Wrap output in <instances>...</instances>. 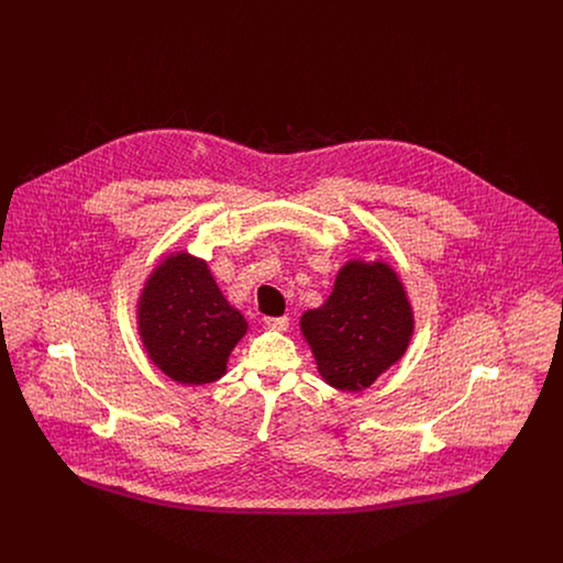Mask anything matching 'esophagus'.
<instances>
[{"label":"esophagus","instance_id":"34e87169","mask_svg":"<svg viewBox=\"0 0 563 563\" xmlns=\"http://www.w3.org/2000/svg\"><path fill=\"white\" fill-rule=\"evenodd\" d=\"M264 324L273 331H286L288 324H290V319L288 317H268V319H264Z\"/></svg>","mask_w":563,"mask_h":563}]
</instances>
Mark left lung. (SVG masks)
<instances>
[{
	"mask_svg": "<svg viewBox=\"0 0 563 563\" xmlns=\"http://www.w3.org/2000/svg\"><path fill=\"white\" fill-rule=\"evenodd\" d=\"M324 384L360 393L395 366L413 335V310L399 273L382 260H349L333 290L301 317Z\"/></svg>",
	"mask_w": 563,
	"mask_h": 563,
	"instance_id": "left-lung-1",
	"label": "left lung"
}]
</instances>
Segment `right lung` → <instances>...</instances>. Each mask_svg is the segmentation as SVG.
Masks as SVG:
<instances>
[{
  "instance_id": "obj_1",
  "label": "right lung",
  "mask_w": 563,
  "mask_h": 563,
  "mask_svg": "<svg viewBox=\"0 0 563 563\" xmlns=\"http://www.w3.org/2000/svg\"><path fill=\"white\" fill-rule=\"evenodd\" d=\"M139 335L150 360L184 386L228 373V360L249 324L217 286L208 262L175 251L162 257L136 303Z\"/></svg>"
}]
</instances>
